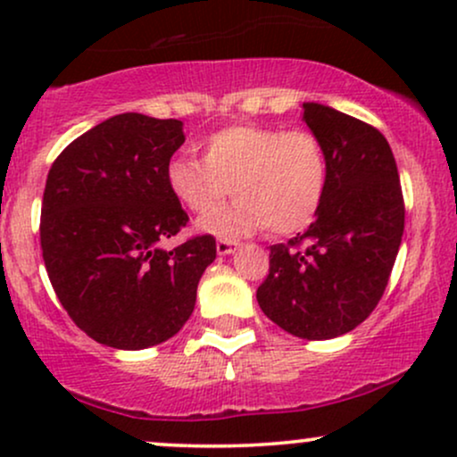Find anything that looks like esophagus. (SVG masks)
Segmentation results:
<instances>
[{
  "label": "esophagus",
  "instance_id": "esophagus-1",
  "mask_svg": "<svg viewBox=\"0 0 457 457\" xmlns=\"http://www.w3.org/2000/svg\"><path fill=\"white\" fill-rule=\"evenodd\" d=\"M236 249H238V243H234V240H228V238H219L217 240V253L219 255L234 253Z\"/></svg>",
  "mask_w": 457,
  "mask_h": 457
}]
</instances>
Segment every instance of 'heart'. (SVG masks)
Listing matches in <instances>:
<instances>
[{
  "label": "heart",
  "instance_id": "obj_1",
  "mask_svg": "<svg viewBox=\"0 0 457 457\" xmlns=\"http://www.w3.org/2000/svg\"><path fill=\"white\" fill-rule=\"evenodd\" d=\"M202 161L176 154L165 182L188 212L207 214L234 192L238 200L199 221L219 236H243L269 228L292 234L316 219L328 187V154L307 129L229 124L202 141Z\"/></svg>",
  "mask_w": 457,
  "mask_h": 457
}]
</instances>
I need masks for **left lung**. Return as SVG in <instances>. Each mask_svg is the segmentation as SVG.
<instances>
[{
    "mask_svg": "<svg viewBox=\"0 0 457 457\" xmlns=\"http://www.w3.org/2000/svg\"><path fill=\"white\" fill-rule=\"evenodd\" d=\"M303 109L328 154L327 195L305 232L270 246L258 303L296 337L333 339L359 327L385 295L406 208L378 129L318 103Z\"/></svg>",
    "mask_w": 457,
    "mask_h": 457,
    "instance_id": "obj_1",
    "label": "left lung"
}]
</instances>
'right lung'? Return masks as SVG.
Returning <instances> with one entry per match:
<instances>
[{
    "mask_svg": "<svg viewBox=\"0 0 457 457\" xmlns=\"http://www.w3.org/2000/svg\"><path fill=\"white\" fill-rule=\"evenodd\" d=\"M182 144L180 120L120 113L51 165L40 211L46 275L72 322L98 344L141 350L174 337L217 258L211 234L159 246L188 221L165 182Z\"/></svg>",
    "mask_w": 457,
    "mask_h": 457,
    "instance_id": "right-lung-1",
    "label": "right lung"
}]
</instances>
